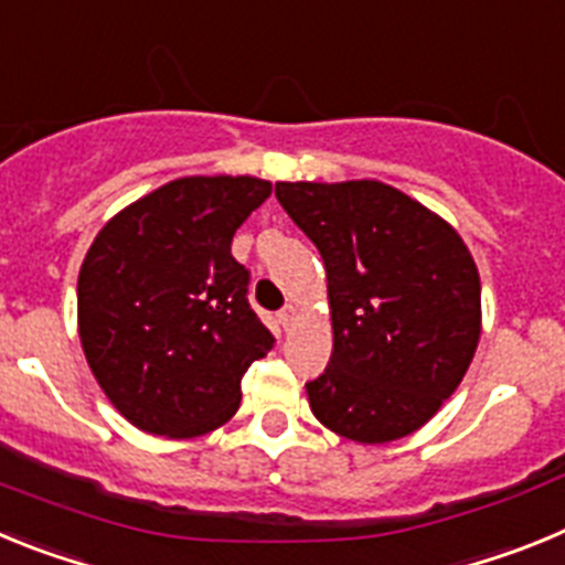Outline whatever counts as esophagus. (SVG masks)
I'll return each instance as SVG.
<instances>
[{"mask_svg":"<svg viewBox=\"0 0 565 565\" xmlns=\"http://www.w3.org/2000/svg\"><path fill=\"white\" fill-rule=\"evenodd\" d=\"M297 317H299V311H297V306H286L282 308V311L277 313V319H279V326L282 328H291L294 322H297Z\"/></svg>","mask_w":565,"mask_h":565,"instance_id":"obj_1","label":"esophagus"}]
</instances>
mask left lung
Instances as JSON below:
<instances>
[{
    "label": "left lung",
    "instance_id": "left-lung-1",
    "mask_svg": "<svg viewBox=\"0 0 565 565\" xmlns=\"http://www.w3.org/2000/svg\"><path fill=\"white\" fill-rule=\"evenodd\" d=\"M274 194L328 274L333 353L306 384L313 416L359 444L411 436L476 356V259L450 223L387 183L299 181Z\"/></svg>",
    "mask_w": 565,
    "mask_h": 565
}]
</instances>
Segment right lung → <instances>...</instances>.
Here are the masks:
<instances>
[{
    "label": "right lung",
    "instance_id": "1",
    "mask_svg": "<svg viewBox=\"0 0 565 565\" xmlns=\"http://www.w3.org/2000/svg\"><path fill=\"white\" fill-rule=\"evenodd\" d=\"M271 194L248 174L178 178L118 212L78 271L89 371L138 430L192 438L239 407V379L274 337L248 306L232 237Z\"/></svg>",
    "mask_w": 565,
    "mask_h": 565
}]
</instances>
